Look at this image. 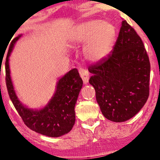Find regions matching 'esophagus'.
Listing matches in <instances>:
<instances>
[{"instance_id":"34e87169","label":"esophagus","mask_w":160,"mask_h":160,"mask_svg":"<svg viewBox=\"0 0 160 160\" xmlns=\"http://www.w3.org/2000/svg\"><path fill=\"white\" fill-rule=\"evenodd\" d=\"M79 73H80V75L81 77V78L82 79V81L85 84L88 83V80H89V74L87 70L82 69V68H80L79 69Z\"/></svg>"}]
</instances>
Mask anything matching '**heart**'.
<instances>
[{"instance_id": "b5f03b06", "label": "heart", "mask_w": 160, "mask_h": 160, "mask_svg": "<svg viewBox=\"0 0 160 160\" xmlns=\"http://www.w3.org/2000/svg\"><path fill=\"white\" fill-rule=\"evenodd\" d=\"M116 36L115 27L109 22L90 20L80 24L74 30L72 40L85 43V53L89 60L97 62L109 54Z\"/></svg>"}]
</instances>
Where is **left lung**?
Returning a JSON list of instances; mask_svg holds the SVG:
<instances>
[{"instance_id": "obj_1", "label": "left lung", "mask_w": 160, "mask_h": 160, "mask_svg": "<svg viewBox=\"0 0 160 160\" xmlns=\"http://www.w3.org/2000/svg\"><path fill=\"white\" fill-rule=\"evenodd\" d=\"M150 62L142 39L126 20L107 58L89 67V79L103 116L123 122L141 110L149 96Z\"/></svg>"}]
</instances>
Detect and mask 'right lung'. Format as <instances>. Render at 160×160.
Returning <instances> with one entry per match:
<instances>
[{"mask_svg": "<svg viewBox=\"0 0 160 160\" xmlns=\"http://www.w3.org/2000/svg\"><path fill=\"white\" fill-rule=\"evenodd\" d=\"M21 36L12 40L6 55V82L8 95L23 122L29 129L48 137H60L71 131L75 122L74 106L82 88V80L78 69L70 70L59 79L54 95L44 108L33 110L23 105L16 95L8 64V58L14 44Z\"/></svg>", "mask_w": 160, "mask_h": 160, "instance_id": "right-lung-1", "label": "right lung"}]
</instances>
